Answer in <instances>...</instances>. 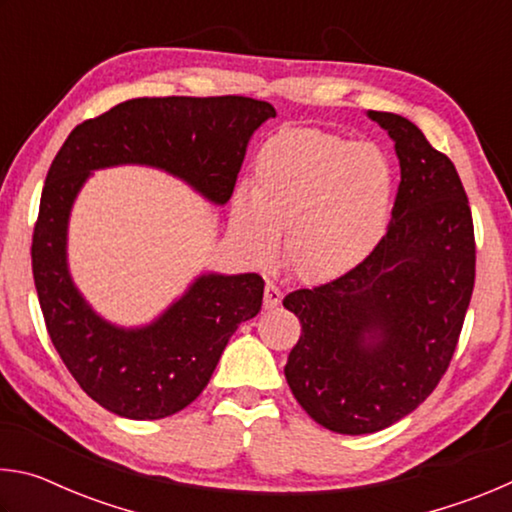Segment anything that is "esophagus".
<instances>
[{"label":"esophagus","instance_id":"obj_1","mask_svg":"<svg viewBox=\"0 0 512 512\" xmlns=\"http://www.w3.org/2000/svg\"><path fill=\"white\" fill-rule=\"evenodd\" d=\"M282 302V289L277 287L273 280L266 282V289H264V307L266 309H273Z\"/></svg>","mask_w":512,"mask_h":512}]
</instances>
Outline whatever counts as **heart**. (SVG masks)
<instances>
[{"mask_svg": "<svg viewBox=\"0 0 512 512\" xmlns=\"http://www.w3.org/2000/svg\"><path fill=\"white\" fill-rule=\"evenodd\" d=\"M393 171L372 142L289 128L255 162V189L241 187L232 221L248 253L271 259L287 230V259L307 282L334 280L359 266L386 230Z\"/></svg>", "mask_w": 512, "mask_h": 512, "instance_id": "heart-1", "label": "heart"}]
</instances>
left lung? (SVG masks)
<instances>
[{
    "label": "left lung",
    "mask_w": 512,
    "mask_h": 512,
    "mask_svg": "<svg viewBox=\"0 0 512 512\" xmlns=\"http://www.w3.org/2000/svg\"><path fill=\"white\" fill-rule=\"evenodd\" d=\"M368 117L400 158L386 235L352 271L282 300L302 327L284 366L291 393L318 424L350 436L391 427L433 393L454 357L476 266L472 210L452 160L406 117Z\"/></svg>",
    "instance_id": "1"
}]
</instances>
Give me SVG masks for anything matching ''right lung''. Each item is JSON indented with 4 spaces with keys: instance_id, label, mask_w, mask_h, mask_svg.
<instances>
[{
    "instance_id": "obj_1",
    "label": "right lung",
    "mask_w": 512,
    "mask_h": 512,
    "mask_svg": "<svg viewBox=\"0 0 512 512\" xmlns=\"http://www.w3.org/2000/svg\"><path fill=\"white\" fill-rule=\"evenodd\" d=\"M275 108L250 97H142L74 128L51 162L33 228L31 266L60 359L103 409L160 420L192 404L244 320L259 314L257 273L201 275L155 323L121 329L90 309L67 271L69 210L90 171L149 164L228 203L246 146Z\"/></svg>"
}]
</instances>
